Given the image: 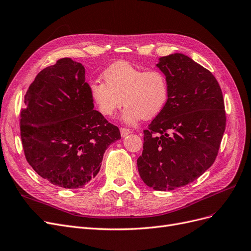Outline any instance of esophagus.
<instances>
[{
    "label": "esophagus",
    "instance_id": "1",
    "mask_svg": "<svg viewBox=\"0 0 251 251\" xmlns=\"http://www.w3.org/2000/svg\"><path fill=\"white\" fill-rule=\"evenodd\" d=\"M120 131H121V135H122L123 137L126 136V135H128L129 133H131V131L129 130V129H127V128H121Z\"/></svg>",
    "mask_w": 251,
    "mask_h": 251
}]
</instances>
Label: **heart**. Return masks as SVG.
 Wrapping results in <instances>:
<instances>
[{"label": "heart", "instance_id": "heart-1", "mask_svg": "<svg viewBox=\"0 0 251 251\" xmlns=\"http://www.w3.org/2000/svg\"><path fill=\"white\" fill-rule=\"evenodd\" d=\"M105 82L93 80L90 96L101 115L111 117L126 104L122 118L128 124L160 115L170 99V83L160 70H147L127 62H116L102 73Z\"/></svg>", "mask_w": 251, "mask_h": 251}]
</instances>
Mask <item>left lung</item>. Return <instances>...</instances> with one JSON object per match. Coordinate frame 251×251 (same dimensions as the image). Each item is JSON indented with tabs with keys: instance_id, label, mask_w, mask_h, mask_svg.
I'll list each match as a JSON object with an SVG mask.
<instances>
[{
	"instance_id": "left-lung-1",
	"label": "left lung",
	"mask_w": 251,
	"mask_h": 251,
	"mask_svg": "<svg viewBox=\"0 0 251 251\" xmlns=\"http://www.w3.org/2000/svg\"><path fill=\"white\" fill-rule=\"evenodd\" d=\"M169 79L170 99L144 130L137 159L142 180L155 190L185 186L214 163L226 130L225 100L218 81L183 53L157 64Z\"/></svg>"
}]
</instances>
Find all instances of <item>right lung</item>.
<instances>
[{
    "mask_svg": "<svg viewBox=\"0 0 251 251\" xmlns=\"http://www.w3.org/2000/svg\"><path fill=\"white\" fill-rule=\"evenodd\" d=\"M21 137L26 161L41 178L80 188L98 174L106 148L120 140L90 96L85 67L63 58L41 70L25 95Z\"/></svg>",
    "mask_w": 251,
    "mask_h": 251,
    "instance_id": "obj_1",
    "label": "right lung"
}]
</instances>
